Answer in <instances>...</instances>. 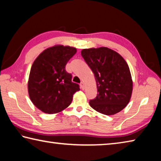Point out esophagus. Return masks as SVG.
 I'll return each mask as SVG.
<instances>
[{
  "label": "esophagus",
  "mask_w": 161,
  "mask_h": 161,
  "mask_svg": "<svg viewBox=\"0 0 161 161\" xmlns=\"http://www.w3.org/2000/svg\"><path fill=\"white\" fill-rule=\"evenodd\" d=\"M80 88H82L83 90L84 88H85V84H84L83 82H81L80 84Z\"/></svg>",
  "instance_id": "obj_1"
}]
</instances>
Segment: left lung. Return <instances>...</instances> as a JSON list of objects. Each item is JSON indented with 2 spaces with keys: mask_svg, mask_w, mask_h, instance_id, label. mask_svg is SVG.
<instances>
[{
  "mask_svg": "<svg viewBox=\"0 0 161 161\" xmlns=\"http://www.w3.org/2000/svg\"><path fill=\"white\" fill-rule=\"evenodd\" d=\"M81 55L96 80L98 93L95 99L90 100L91 108L106 115L122 110L130 100L133 89L127 63L108 47L83 49Z\"/></svg>",
  "mask_w": 161,
  "mask_h": 161,
  "instance_id": "left-lung-1",
  "label": "left lung"
}]
</instances>
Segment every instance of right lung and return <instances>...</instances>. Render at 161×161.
Segmentation results:
<instances>
[{
    "label": "right lung",
    "instance_id": "obj_1",
    "mask_svg": "<svg viewBox=\"0 0 161 161\" xmlns=\"http://www.w3.org/2000/svg\"><path fill=\"white\" fill-rule=\"evenodd\" d=\"M76 53L74 47L63 45L42 52L32 66L28 80V92L32 103L44 113L55 114L70 105L73 95L80 91L71 81L66 65Z\"/></svg>",
    "mask_w": 161,
    "mask_h": 161
}]
</instances>
